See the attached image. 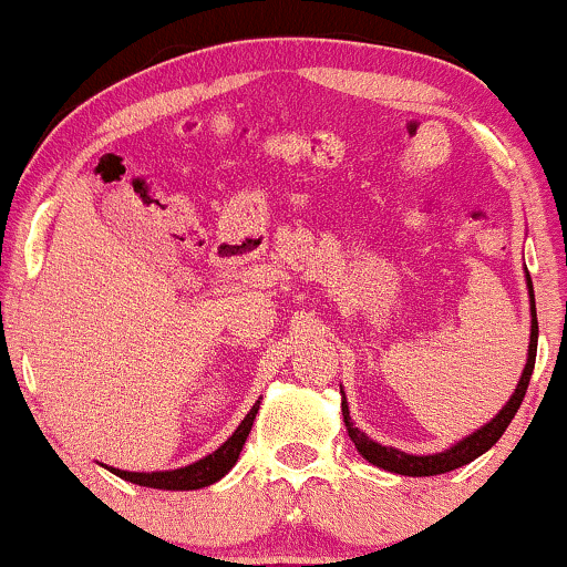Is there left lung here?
Returning a JSON list of instances; mask_svg holds the SVG:
<instances>
[{"label": "left lung", "mask_w": 567, "mask_h": 567, "mask_svg": "<svg viewBox=\"0 0 567 567\" xmlns=\"http://www.w3.org/2000/svg\"><path fill=\"white\" fill-rule=\"evenodd\" d=\"M525 279H528L530 317H533V320H530V347H528V362H525V370H523V375H519L517 389H514L509 402H506V405L501 408L498 413L493 415V419L487 421L485 426H480L477 432L470 434V437L458 440L453 447H447V451L434 453V455H410V453L396 451V447L381 445V442L370 440L365 432H360V429L354 426V421H351L347 396H343V402H341L343 424H347L349 437H351V442H354L357 451L362 453V458L370 461L373 466H381V470H386V472L405 474V477H434V474H445V472L458 470V466L470 464V461L477 458V455H483L485 451H491V447L496 445L501 434L506 432V426L512 424L514 413H517L519 405H523V396H525V392H528V383H530V375H533V365H536V347H538L536 298H533L530 275H525Z\"/></svg>", "instance_id": "8db88e82"}]
</instances>
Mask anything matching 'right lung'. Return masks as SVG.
I'll return each mask as SVG.
<instances>
[{
    "mask_svg": "<svg viewBox=\"0 0 567 567\" xmlns=\"http://www.w3.org/2000/svg\"><path fill=\"white\" fill-rule=\"evenodd\" d=\"M258 405H261V400L250 408V413L245 415V421L237 426V432H234L231 437L218 447V451L205 455V458L194 461V464L181 466V470H173V472H125V470H114V466H106V470L114 472L116 477L127 480V483L143 485V487H159V491H199V487L218 483V480L224 477L234 464H237L247 434H250L252 429V421H256Z\"/></svg>",
    "mask_w": 567,
    "mask_h": 567,
    "instance_id": "right-lung-1",
    "label": "right lung"
}]
</instances>
